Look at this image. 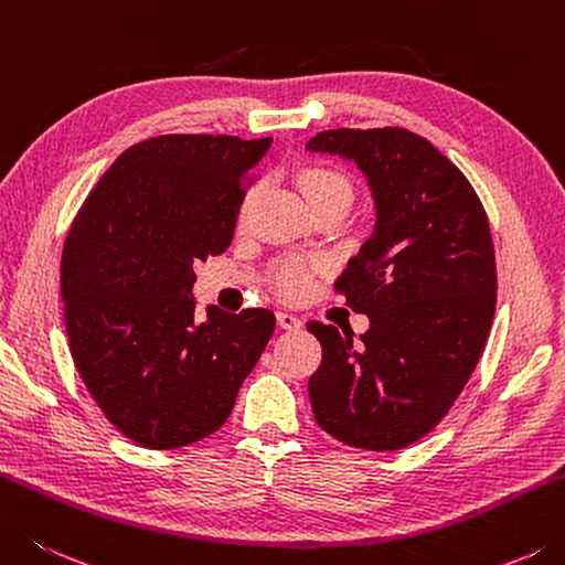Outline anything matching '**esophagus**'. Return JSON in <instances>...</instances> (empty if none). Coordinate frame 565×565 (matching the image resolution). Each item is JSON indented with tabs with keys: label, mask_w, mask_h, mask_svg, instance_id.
<instances>
[{
	"label": "esophagus",
	"mask_w": 565,
	"mask_h": 565,
	"mask_svg": "<svg viewBox=\"0 0 565 565\" xmlns=\"http://www.w3.org/2000/svg\"><path fill=\"white\" fill-rule=\"evenodd\" d=\"M278 324L282 329H300L302 327V319L292 315V312H278Z\"/></svg>",
	"instance_id": "obj_1"
}]
</instances>
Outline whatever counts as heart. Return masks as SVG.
<instances>
[{
  "label": "heart",
  "mask_w": 565,
  "mask_h": 565,
  "mask_svg": "<svg viewBox=\"0 0 565 565\" xmlns=\"http://www.w3.org/2000/svg\"><path fill=\"white\" fill-rule=\"evenodd\" d=\"M297 184L302 189V196L307 199V204H319V201L327 199H344L351 201V182L344 172H339L334 167H324V164H315V167H305L300 177H297ZM248 206V199L243 209ZM319 265L315 263H305V260H282L278 268L273 273V287L275 292L282 295L285 300H302L312 292L315 285V273Z\"/></svg>",
  "instance_id": "heart-1"
}]
</instances>
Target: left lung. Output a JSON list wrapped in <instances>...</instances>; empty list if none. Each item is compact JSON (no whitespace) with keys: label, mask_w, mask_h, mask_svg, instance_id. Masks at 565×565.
I'll return each instance as SVG.
<instances>
[{"label":"left lung","mask_w":565,"mask_h":565,"mask_svg":"<svg viewBox=\"0 0 565 565\" xmlns=\"http://www.w3.org/2000/svg\"><path fill=\"white\" fill-rule=\"evenodd\" d=\"M307 150L354 159L376 226L334 290L369 329L307 322L322 344L310 376L319 428L351 448L401 450L452 408L480 361L497 307L487 211L467 177L403 127L317 132Z\"/></svg>","instance_id":"obj_1"}]
</instances>
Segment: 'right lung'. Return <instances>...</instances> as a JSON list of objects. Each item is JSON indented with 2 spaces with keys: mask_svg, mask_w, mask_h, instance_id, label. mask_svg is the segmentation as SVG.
<instances>
[{
  "mask_svg": "<svg viewBox=\"0 0 565 565\" xmlns=\"http://www.w3.org/2000/svg\"><path fill=\"white\" fill-rule=\"evenodd\" d=\"M270 137L159 135L132 145L83 201L61 258L73 364L117 430L150 450L216 433L275 332V315L209 307L194 265L231 246Z\"/></svg>",
  "mask_w": 565,
  "mask_h": 565,
  "instance_id": "right-lung-1",
  "label": "right lung"
}]
</instances>
